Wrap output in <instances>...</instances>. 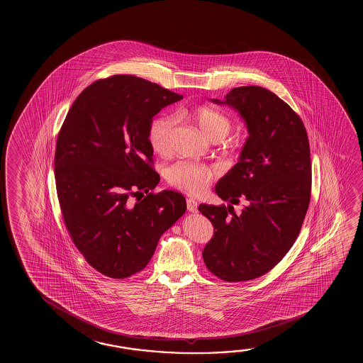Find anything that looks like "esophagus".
Returning a JSON list of instances; mask_svg holds the SVG:
<instances>
[{"label":"esophagus","mask_w":363,"mask_h":363,"mask_svg":"<svg viewBox=\"0 0 363 363\" xmlns=\"http://www.w3.org/2000/svg\"><path fill=\"white\" fill-rule=\"evenodd\" d=\"M197 208H199V205H197V202L194 199H187V210L190 213H197L199 211Z\"/></svg>","instance_id":"esophagus-1"}]
</instances>
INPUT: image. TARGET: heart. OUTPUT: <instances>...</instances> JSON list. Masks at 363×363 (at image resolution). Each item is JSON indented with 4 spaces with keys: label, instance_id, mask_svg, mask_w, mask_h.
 <instances>
[{
    "label": "heart",
    "instance_id": "heart-1",
    "mask_svg": "<svg viewBox=\"0 0 363 363\" xmlns=\"http://www.w3.org/2000/svg\"><path fill=\"white\" fill-rule=\"evenodd\" d=\"M184 116L190 118L200 130L211 140H221L229 134L232 124L225 115L213 107L195 106L182 110ZM174 120L172 116H158L149 125L148 140L157 155H169L172 149V134ZM214 177L210 167L192 161H179L168 168V182L179 190L191 195H197L208 187Z\"/></svg>",
    "mask_w": 363,
    "mask_h": 363
}]
</instances>
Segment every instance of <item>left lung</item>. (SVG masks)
<instances>
[{"label":"left lung","instance_id":"8db88e82","mask_svg":"<svg viewBox=\"0 0 363 363\" xmlns=\"http://www.w3.org/2000/svg\"><path fill=\"white\" fill-rule=\"evenodd\" d=\"M216 105L238 111L248 138L239 161L215 186L218 196L247 206L206 205L199 210L214 225L203 252L210 272L229 282L267 274L290 250L309 208L311 164L308 134L296 113L259 86L233 89Z\"/></svg>","mask_w":363,"mask_h":363}]
</instances>
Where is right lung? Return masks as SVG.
Instances as JSON below:
<instances>
[{
	"label": "right lung",
	"mask_w": 363,
	"mask_h": 363,
	"mask_svg": "<svg viewBox=\"0 0 363 363\" xmlns=\"http://www.w3.org/2000/svg\"><path fill=\"white\" fill-rule=\"evenodd\" d=\"M182 99L118 74L84 89L62 125L54 157L60 210L73 243L107 277L142 271L162 234L186 211L177 191L152 192L161 179L150 167L148 140L153 116Z\"/></svg>",
	"instance_id": "add662e5"
}]
</instances>
